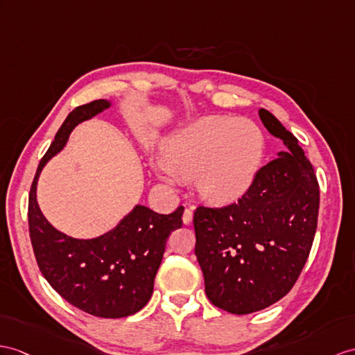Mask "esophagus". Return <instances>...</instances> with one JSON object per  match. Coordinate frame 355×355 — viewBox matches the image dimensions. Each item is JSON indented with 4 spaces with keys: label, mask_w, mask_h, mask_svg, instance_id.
<instances>
[{
    "label": "esophagus",
    "mask_w": 355,
    "mask_h": 355,
    "mask_svg": "<svg viewBox=\"0 0 355 355\" xmlns=\"http://www.w3.org/2000/svg\"><path fill=\"white\" fill-rule=\"evenodd\" d=\"M182 221H184V224H191V221H193V211L191 209H185L184 211V215H182Z\"/></svg>",
    "instance_id": "obj_1"
}]
</instances>
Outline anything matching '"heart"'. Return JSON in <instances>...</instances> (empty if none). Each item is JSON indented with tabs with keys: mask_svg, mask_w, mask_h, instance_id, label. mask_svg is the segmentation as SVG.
<instances>
[{
	"mask_svg": "<svg viewBox=\"0 0 355 355\" xmlns=\"http://www.w3.org/2000/svg\"><path fill=\"white\" fill-rule=\"evenodd\" d=\"M265 152V132L253 120L209 116L171 134L153 167L168 180L196 176L205 200L226 205L253 187Z\"/></svg>",
	"mask_w": 355,
	"mask_h": 355,
	"instance_id": "heart-1",
	"label": "heart"
}]
</instances>
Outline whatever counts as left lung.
Here are the masks:
<instances>
[{"instance_id":"1","label":"left lung","mask_w":355,"mask_h":355,"mask_svg":"<svg viewBox=\"0 0 355 355\" xmlns=\"http://www.w3.org/2000/svg\"><path fill=\"white\" fill-rule=\"evenodd\" d=\"M263 126L288 150L259 171L236 203L194 212L196 250L214 306L248 315L282 300L298 280L318 226L319 185L298 140L270 111Z\"/></svg>"}]
</instances>
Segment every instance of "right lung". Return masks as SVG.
Instances as JSON below:
<instances>
[{"instance_id": "add662e5", "label": "right lung", "mask_w": 355, "mask_h": 355, "mask_svg": "<svg viewBox=\"0 0 355 355\" xmlns=\"http://www.w3.org/2000/svg\"><path fill=\"white\" fill-rule=\"evenodd\" d=\"M111 105V101L98 99L69 112L34 176L28 226L34 256L51 286L83 312L112 319L134 315L148 304L170 233L182 227L184 206L166 215L135 205L114 229L78 239L57 230L37 203V182L46 162L63 150L78 123Z\"/></svg>"}]
</instances>
